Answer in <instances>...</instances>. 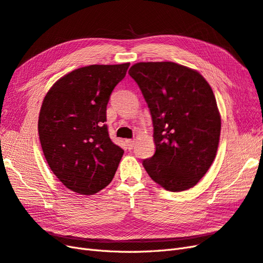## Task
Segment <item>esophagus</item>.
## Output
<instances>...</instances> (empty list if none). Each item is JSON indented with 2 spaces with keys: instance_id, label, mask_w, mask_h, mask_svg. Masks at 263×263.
I'll return each instance as SVG.
<instances>
[{
  "instance_id": "1",
  "label": "esophagus",
  "mask_w": 263,
  "mask_h": 263,
  "mask_svg": "<svg viewBox=\"0 0 263 263\" xmlns=\"http://www.w3.org/2000/svg\"><path fill=\"white\" fill-rule=\"evenodd\" d=\"M125 143H126L127 148L132 149L133 146H134V140H125Z\"/></svg>"
}]
</instances>
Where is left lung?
<instances>
[{
	"label": "left lung",
	"mask_w": 263,
	"mask_h": 263,
	"mask_svg": "<svg viewBox=\"0 0 263 263\" xmlns=\"http://www.w3.org/2000/svg\"><path fill=\"white\" fill-rule=\"evenodd\" d=\"M137 81L151 112L155 153L143 161L147 174L170 192L192 189L216 157L221 119L206 79L172 62L134 64Z\"/></svg>",
	"instance_id": "left-lung-1"
}]
</instances>
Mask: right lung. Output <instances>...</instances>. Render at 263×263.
Masks as SVG:
<instances>
[{"mask_svg": "<svg viewBox=\"0 0 263 263\" xmlns=\"http://www.w3.org/2000/svg\"><path fill=\"white\" fill-rule=\"evenodd\" d=\"M129 66L81 67L58 79L43 100V153L52 173L74 193H98L116 174L124 151L110 140L104 122L110 95Z\"/></svg>", "mask_w": 263, "mask_h": 263, "instance_id": "add662e5", "label": "right lung"}]
</instances>
